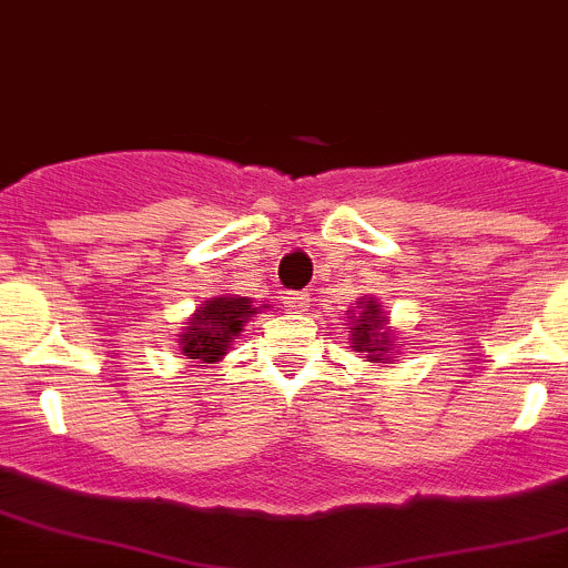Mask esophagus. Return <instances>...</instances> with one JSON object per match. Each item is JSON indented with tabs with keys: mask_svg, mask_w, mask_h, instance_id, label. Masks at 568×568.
Listing matches in <instances>:
<instances>
[{
	"mask_svg": "<svg viewBox=\"0 0 568 568\" xmlns=\"http://www.w3.org/2000/svg\"><path fill=\"white\" fill-rule=\"evenodd\" d=\"M282 303H284V312L301 314V312H306L308 295H306V292H284Z\"/></svg>",
	"mask_w": 568,
	"mask_h": 568,
	"instance_id": "esophagus-1",
	"label": "esophagus"
}]
</instances>
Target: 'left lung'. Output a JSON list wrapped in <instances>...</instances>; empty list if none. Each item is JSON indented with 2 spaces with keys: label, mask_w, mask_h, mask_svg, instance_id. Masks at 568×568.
Instances as JSON below:
<instances>
[{
  "label": "left lung",
  "mask_w": 568,
  "mask_h": 568,
  "mask_svg": "<svg viewBox=\"0 0 568 568\" xmlns=\"http://www.w3.org/2000/svg\"><path fill=\"white\" fill-rule=\"evenodd\" d=\"M349 344L355 353H364L369 364H390L396 358V342H399V331L390 325L388 312L379 306L377 297L361 295L349 308Z\"/></svg>",
  "instance_id": "left-lung-1"
}]
</instances>
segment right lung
Segmentation results:
<instances>
[{
    "label": "right lung",
    "instance_id": "obj_1",
    "mask_svg": "<svg viewBox=\"0 0 568 568\" xmlns=\"http://www.w3.org/2000/svg\"><path fill=\"white\" fill-rule=\"evenodd\" d=\"M265 308L271 306L267 303L254 306L251 297L241 295L207 297L204 303H199L196 312L191 314L183 333H180V349L191 361H199V364H215V361H221L226 355L232 338L241 336L243 325L254 314L265 312Z\"/></svg>",
    "mask_w": 568,
    "mask_h": 568
}]
</instances>
